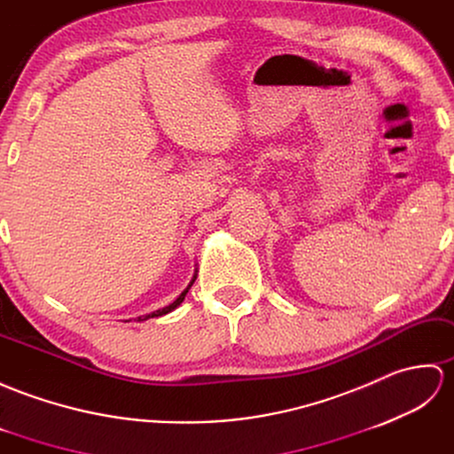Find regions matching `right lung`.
Listing matches in <instances>:
<instances>
[{
	"mask_svg": "<svg viewBox=\"0 0 454 454\" xmlns=\"http://www.w3.org/2000/svg\"><path fill=\"white\" fill-rule=\"evenodd\" d=\"M194 279H196V276L192 278V281H190V286L183 291V294H180L178 297H176V301H173V303H170L168 307H165V309H159V310H155V312H151V315H145V317H137V320H147V318H153V317H163V315H167V312H170V310H175L180 303H183L184 301V297H186V294H188V289L192 287V284H194Z\"/></svg>",
	"mask_w": 454,
	"mask_h": 454,
	"instance_id": "1",
	"label": "right lung"
}]
</instances>
